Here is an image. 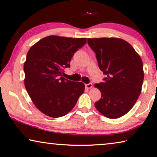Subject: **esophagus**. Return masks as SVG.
<instances>
[{"label":"esophagus","mask_w":157,"mask_h":157,"mask_svg":"<svg viewBox=\"0 0 157 157\" xmlns=\"http://www.w3.org/2000/svg\"><path fill=\"white\" fill-rule=\"evenodd\" d=\"M85 86H86V88L90 89V88H92V83H89V84H86Z\"/></svg>","instance_id":"esophagus-1"}]
</instances>
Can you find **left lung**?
<instances>
[{"instance_id": "1", "label": "left lung", "mask_w": 157, "mask_h": 157, "mask_svg": "<svg viewBox=\"0 0 157 157\" xmlns=\"http://www.w3.org/2000/svg\"><path fill=\"white\" fill-rule=\"evenodd\" d=\"M88 43L106 75L104 82L94 84L102 95L95 107L107 118L121 117L134 106L141 93L144 76L142 59L121 38H88Z\"/></svg>"}]
</instances>
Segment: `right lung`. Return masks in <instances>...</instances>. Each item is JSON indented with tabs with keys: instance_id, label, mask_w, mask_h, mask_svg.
Listing matches in <instances>:
<instances>
[{
	"instance_id": "add662e5",
	"label": "right lung",
	"mask_w": 157,
	"mask_h": 157,
	"mask_svg": "<svg viewBox=\"0 0 157 157\" xmlns=\"http://www.w3.org/2000/svg\"><path fill=\"white\" fill-rule=\"evenodd\" d=\"M86 43V38L49 36L29 48L24 63V84L29 97L38 110L53 118L71 111L84 92L82 82L63 77L70 67L74 53Z\"/></svg>"
}]
</instances>
